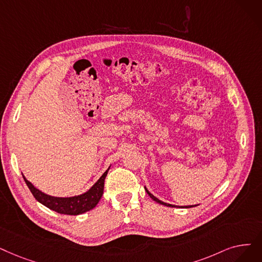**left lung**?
Segmentation results:
<instances>
[{
  "label": "left lung",
  "mask_w": 262,
  "mask_h": 262,
  "mask_svg": "<svg viewBox=\"0 0 262 262\" xmlns=\"http://www.w3.org/2000/svg\"><path fill=\"white\" fill-rule=\"evenodd\" d=\"M145 188V187H144ZM145 190H146V192H147V195H149L154 201H156V202H158V203H161V204H163V206H166V207H171V208H176V206H173V204H169V203H166V202H164V201H161L159 199H157L156 197H154L151 192L147 190L146 188H145ZM192 207H196V206H186V207H177V208H192Z\"/></svg>",
  "instance_id": "8db88e82"
}]
</instances>
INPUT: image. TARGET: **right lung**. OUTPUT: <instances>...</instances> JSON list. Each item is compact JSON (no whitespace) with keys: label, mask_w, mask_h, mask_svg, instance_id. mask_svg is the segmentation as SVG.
Masks as SVG:
<instances>
[{"label":"right lung","mask_w":262,"mask_h":262,"mask_svg":"<svg viewBox=\"0 0 262 262\" xmlns=\"http://www.w3.org/2000/svg\"><path fill=\"white\" fill-rule=\"evenodd\" d=\"M109 169L110 167L106 170L104 174L98 179L96 183L88 191H85L84 194L74 196V197H65V198L53 197V196L45 194V192L40 191L39 189H37L35 186H34L31 182H29L24 177V174H22V177H24L26 183L30 188L34 198L41 204H43L45 207H47L48 209L54 212H58L60 214L79 215L92 210L96 207V204L100 200L101 196H103L105 179L109 171Z\"/></svg>","instance_id":"add662e5"}]
</instances>
